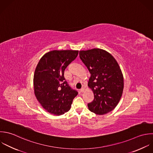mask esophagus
I'll return each instance as SVG.
<instances>
[{
  "label": "esophagus",
  "mask_w": 153,
  "mask_h": 153,
  "mask_svg": "<svg viewBox=\"0 0 153 153\" xmlns=\"http://www.w3.org/2000/svg\"><path fill=\"white\" fill-rule=\"evenodd\" d=\"M85 91V88H82L80 89V92H83Z\"/></svg>",
  "instance_id": "obj_1"
}]
</instances>
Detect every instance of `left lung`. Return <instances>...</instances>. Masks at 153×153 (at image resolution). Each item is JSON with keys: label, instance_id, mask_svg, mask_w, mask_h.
I'll return each mask as SVG.
<instances>
[{"label": "left lung", "instance_id": "8db88e82", "mask_svg": "<svg viewBox=\"0 0 153 153\" xmlns=\"http://www.w3.org/2000/svg\"><path fill=\"white\" fill-rule=\"evenodd\" d=\"M79 56L91 73L88 86L94 94L89 110L99 115L107 114L117 106L122 97L124 80L115 58L105 50L94 48L79 51Z\"/></svg>", "mask_w": 153, "mask_h": 153}]
</instances>
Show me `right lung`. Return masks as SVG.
Returning a JSON list of instances; mask_svg holds the SVG:
<instances>
[{
	"label": "right lung",
	"instance_id": "right-lung-1",
	"mask_svg": "<svg viewBox=\"0 0 153 153\" xmlns=\"http://www.w3.org/2000/svg\"><path fill=\"white\" fill-rule=\"evenodd\" d=\"M78 53L79 51H51L37 65L33 77L34 94L42 107L51 114L59 116L69 111L78 94L64 78L65 69Z\"/></svg>",
	"mask_w": 153,
	"mask_h": 153
}]
</instances>
